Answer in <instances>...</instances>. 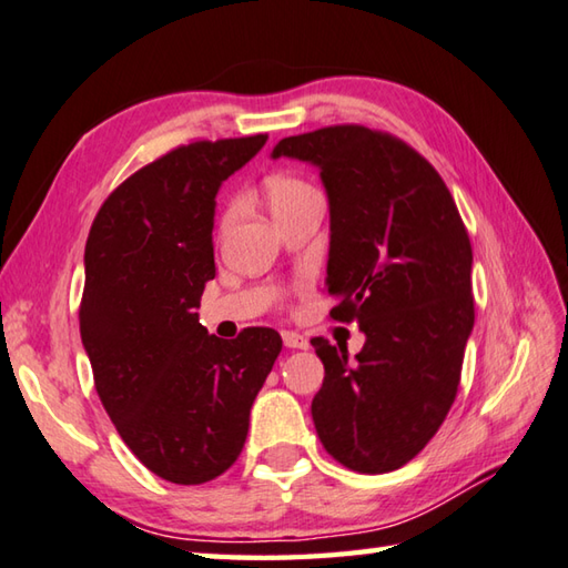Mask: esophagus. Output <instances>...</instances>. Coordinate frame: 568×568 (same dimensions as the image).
I'll list each match as a JSON object with an SVG mask.
<instances>
[{
    "label": "esophagus",
    "mask_w": 568,
    "mask_h": 568,
    "mask_svg": "<svg viewBox=\"0 0 568 568\" xmlns=\"http://www.w3.org/2000/svg\"><path fill=\"white\" fill-rule=\"evenodd\" d=\"M283 343H285V347H291V349H305L307 345H311L303 335L291 333V329H287V333H283Z\"/></svg>",
    "instance_id": "34e87169"
}]
</instances>
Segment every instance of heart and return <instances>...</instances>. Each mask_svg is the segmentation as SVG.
I'll return each mask as SVG.
<instances>
[{"instance_id": "1", "label": "heart", "mask_w": 568, "mask_h": 568, "mask_svg": "<svg viewBox=\"0 0 568 568\" xmlns=\"http://www.w3.org/2000/svg\"><path fill=\"white\" fill-rule=\"evenodd\" d=\"M313 189L297 179H275L267 183V205H271V213H281L285 209H291L293 203H297L303 195L311 193Z\"/></svg>"}]
</instances>
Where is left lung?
Segmentation results:
<instances>
[{
  "instance_id": "1",
  "label": "left lung",
  "mask_w": 568,
  "mask_h": 568,
  "mask_svg": "<svg viewBox=\"0 0 568 568\" xmlns=\"http://www.w3.org/2000/svg\"><path fill=\"white\" fill-rule=\"evenodd\" d=\"M271 159L320 171L329 315L365 333L355 357L313 337L325 365L311 407L317 437L353 471L399 469L445 422L474 327L471 245L455 199L415 149L365 126L287 136Z\"/></svg>"
}]
</instances>
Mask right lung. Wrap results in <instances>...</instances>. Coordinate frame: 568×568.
Here are the masks:
<instances>
[{
  "label": "right lung",
  "instance_id": "right-lung-1",
  "mask_svg": "<svg viewBox=\"0 0 568 568\" xmlns=\"http://www.w3.org/2000/svg\"><path fill=\"white\" fill-rule=\"evenodd\" d=\"M265 141L166 153L123 181L89 231L79 327L97 392L126 447L173 484L211 481L239 459L283 347L271 327L221 339L193 313L215 275V195Z\"/></svg>",
  "mask_w": 568,
  "mask_h": 568
}]
</instances>
